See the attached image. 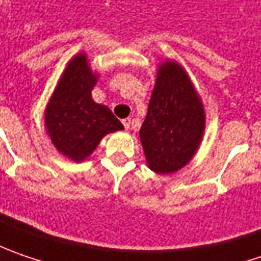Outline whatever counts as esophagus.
I'll use <instances>...</instances> for the list:
<instances>
[{
  "label": "esophagus",
  "mask_w": 261,
  "mask_h": 261,
  "mask_svg": "<svg viewBox=\"0 0 261 261\" xmlns=\"http://www.w3.org/2000/svg\"><path fill=\"white\" fill-rule=\"evenodd\" d=\"M122 124H124V128H125V130H128V128H130V125H131V119L130 118L122 119Z\"/></svg>",
  "instance_id": "obj_1"
}]
</instances>
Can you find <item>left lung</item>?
<instances>
[{
	"label": "left lung",
	"instance_id": "left-lung-1",
	"mask_svg": "<svg viewBox=\"0 0 261 261\" xmlns=\"http://www.w3.org/2000/svg\"><path fill=\"white\" fill-rule=\"evenodd\" d=\"M204 124V107L187 71L175 61L161 64L140 128L147 166L156 174L179 171L197 152Z\"/></svg>",
	"mask_w": 261,
	"mask_h": 261
}]
</instances>
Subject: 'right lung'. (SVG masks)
<instances>
[{
  "instance_id": "right-lung-1",
  "label": "right lung",
  "mask_w": 261,
  "mask_h": 261,
  "mask_svg": "<svg viewBox=\"0 0 261 261\" xmlns=\"http://www.w3.org/2000/svg\"><path fill=\"white\" fill-rule=\"evenodd\" d=\"M96 82L86 54H77L67 64L45 109L52 144L74 162H83L107 134L124 128L108 107L92 99Z\"/></svg>"
}]
</instances>
